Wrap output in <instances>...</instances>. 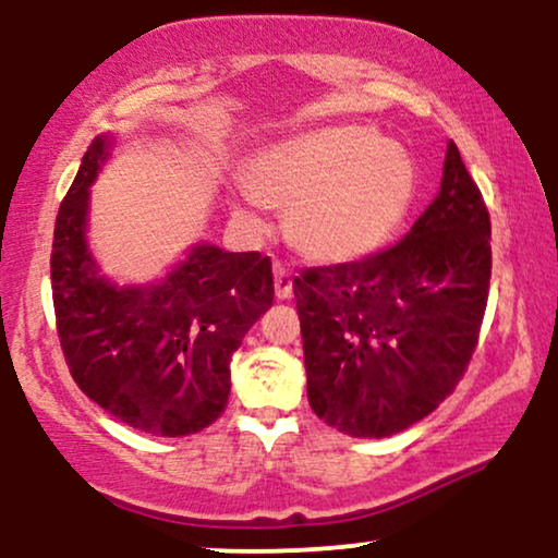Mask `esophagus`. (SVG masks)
I'll return each instance as SVG.
<instances>
[{
    "mask_svg": "<svg viewBox=\"0 0 558 558\" xmlns=\"http://www.w3.org/2000/svg\"><path fill=\"white\" fill-rule=\"evenodd\" d=\"M272 272H275V296H278L280 301L291 299L293 296V275H291V270H288L283 262H275Z\"/></svg>",
    "mask_w": 558,
    "mask_h": 558,
    "instance_id": "34e87169",
    "label": "esophagus"
}]
</instances>
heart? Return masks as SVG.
Instances as JSON below:
<instances>
[{
	"mask_svg": "<svg viewBox=\"0 0 558 558\" xmlns=\"http://www.w3.org/2000/svg\"><path fill=\"white\" fill-rule=\"evenodd\" d=\"M239 209H286V239L304 259L343 265L399 233L420 191L417 162L367 125H330L259 149Z\"/></svg>",
	"mask_w": 558,
	"mask_h": 558,
	"instance_id": "obj_1",
	"label": "heart"
}]
</instances>
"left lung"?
Listing matches in <instances>:
<instances>
[{"label": "left lung", "mask_w": 558, "mask_h": 558, "mask_svg": "<svg viewBox=\"0 0 558 558\" xmlns=\"http://www.w3.org/2000/svg\"><path fill=\"white\" fill-rule=\"evenodd\" d=\"M490 288V217L457 144L403 239L293 278L310 407L351 438H388L462 380Z\"/></svg>", "instance_id": "1"}]
</instances>
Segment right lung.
Masks as SVG:
<instances>
[{
    "label": "right lung",
    "mask_w": 558,
    "mask_h": 558,
    "mask_svg": "<svg viewBox=\"0 0 558 558\" xmlns=\"http://www.w3.org/2000/svg\"><path fill=\"white\" fill-rule=\"evenodd\" d=\"M118 138L101 133L62 198L52 299L70 375L88 399L159 438L194 435L226 412L230 356L272 306V262L194 243L162 278L120 286L88 248L92 185Z\"/></svg>",
    "instance_id": "obj_1"
}]
</instances>
